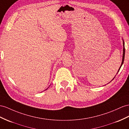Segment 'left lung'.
<instances>
[{"label": "left lung", "instance_id": "left-lung-1", "mask_svg": "<svg viewBox=\"0 0 129 129\" xmlns=\"http://www.w3.org/2000/svg\"><path fill=\"white\" fill-rule=\"evenodd\" d=\"M123 45H124V48H123V60H122V62H121V66H120V68H121V65H123V62H124V57H125V48H124V42H123ZM120 68H119V70H118V71H119V70H120ZM113 78V79H114Z\"/></svg>", "mask_w": 129, "mask_h": 129}]
</instances>
